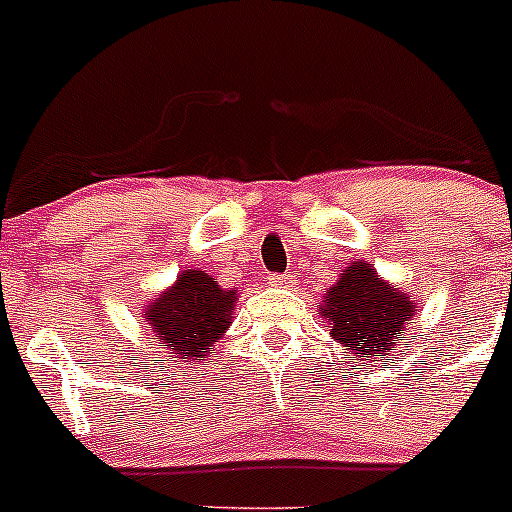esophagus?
<instances>
[{
    "label": "esophagus",
    "instance_id": "34e87169",
    "mask_svg": "<svg viewBox=\"0 0 512 512\" xmlns=\"http://www.w3.org/2000/svg\"><path fill=\"white\" fill-rule=\"evenodd\" d=\"M267 283H270L272 288H290V285H293V275H270Z\"/></svg>",
    "mask_w": 512,
    "mask_h": 512
}]
</instances>
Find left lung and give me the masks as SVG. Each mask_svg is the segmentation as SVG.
<instances>
[{"instance_id": "left-lung-1", "label": "left lung", "mask_w": 512, "mask_h": 512, "mask_svg": "<svg viewBox=\"0 0 512 512\" xmlns=\"http://www.w3.org/2000/svg\"><path fill=\"white\" fill-rule=\"evenodd\" d=\"M321 318H326L333 341L351 351V361H389L401 346L409 348V321L414 318L412 295L381 280L366 260L341 270L336 285L323 293Z\"/></svg>"}]
</instances>
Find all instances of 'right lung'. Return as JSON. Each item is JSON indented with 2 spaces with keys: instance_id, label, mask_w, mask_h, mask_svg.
I'll use <instances>...</instances> for the list:
<instances>
[{
  "instance_id": "add662e5",
  "label": "right lung",
  "mask_w": 512,
  "mask_h": 512,
  "mask_svg": "<svg viewBox=\"0 0 512 512\" xmlns=\"http://www.w3.org/2000/svg\"><path fill=\"white\" fill-rule=\"evenodd\" d=\"M240 293L222 288L204 270H181L176 283L143 305V323L166 353L184 361H204L209 348L227 333Z\"/></svg>"
}]
</instances>
